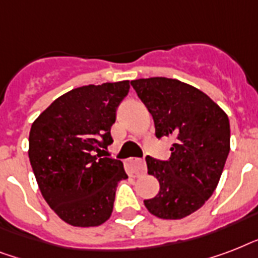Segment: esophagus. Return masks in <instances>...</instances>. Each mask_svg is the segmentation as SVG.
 <instances>
[{
	"label": "esophagus",
	"instance_id": "obj_1",
	"mask_svg": "<svg viewBox=\"0 0 258 258\" xmlns=\"http://www.w3.org/2000/svg\"><path fill=\"white\" fill-rule=\"evenodd\" d=\"M127 165V171L128 174H131L133 176H138L146 172V163L143 159H139V158H130L128 161L125 162Z\"/></svg>",
	"mask_w": 258,
	"mask_h": 258
}]
</instances>
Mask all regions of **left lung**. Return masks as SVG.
<instances>
[{"label": "left lung", "instance_id": "1", "mask_svg": "<svg viewBox=\"0 0 258 258\" xmlns=\"http://www.w3.org/2000/svg\"><path fill=\"white\" fill-rule=\"evenodd\" d=\"M131 86L153 115L155 137L174 139L167 161L146 157L161 186L146 208L163 220L190 216L212 197L228 159V115L202 91L175 79H138Z\"/></svg>", "mask_w": 258, "mask_h": 258}]
</instances>
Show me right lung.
Returning a JSON list of instances; mask_svg holds the SVG:
<instances>
[{"instance_id":"right-lung-1","label":"right lung","mask_w":258,"mask_h":258,"mask_svg":"<svg viewBox=\"0 0 258 258\" xmlns=\"http://www.w3.org/2000/svg\"><path fill=\"white\" fill-rule=\"evenodd\" d=\"M130 82L75 88L32 124L29 159L46 204L67 224L99 226L111 217L116 186L128 178L123 163L101 158Z\"/></svg>"}]
</instances>
